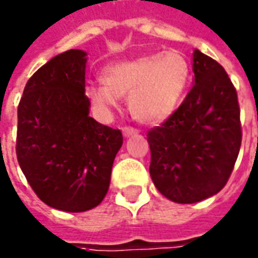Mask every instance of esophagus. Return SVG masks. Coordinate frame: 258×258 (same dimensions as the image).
<instances>
[{"mask_svg":"<svg viewBox=\"0 0 258 258\" xmlns=\"http://www.w3.org/2000/svg\"><path fill=\"white\" fill-rule=\"evenodd\" d=\"M122 134L124 137H130L133 134H138V130L133 128V127H122Z\"/></svg>","mask_w":258,"mask_h":258,"instance_id":"esophagus-1","label":"esophagus"}]
</instances>
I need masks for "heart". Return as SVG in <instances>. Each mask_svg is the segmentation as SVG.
<instances>
[{
	"mask_svg": "<svg viewBox=\"0 0 258 258\" xmlns=\"http://www.w3.org/2000/svg\"><path fill=\"white\" fill-rule=\"evenodd\" d=\"M190 79V64L178 50L150 53L107 66L100 83L86 94L100 114L107 115L127 97L131 114L143 122H161L175 111Z\"/></svg>",
	"mask_w": 258,
	"mask_h": 258,
	"instance_id": "heart-1",
	"label": "heart"
}]
</instances>
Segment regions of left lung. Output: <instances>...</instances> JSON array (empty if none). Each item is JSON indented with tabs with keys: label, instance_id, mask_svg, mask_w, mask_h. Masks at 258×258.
Listing matches in <instances>:
<instances>
[{
	"label": "left lung",
	"instance_id": "obj_1",
	"mask_svg": "<svg viewBox=\"0 0 258 258\" xmlns=\"http://www.w3.org/2000/svg\"><path fill=\"white\" fill-rule=\"evenodd\" d=\"M192 68L195 82L182 104L147 134L152 182L176 203L225 188L241 145L237 92L226 70L198 49Z\"/></svg>",
	"mask_w": 258,
	"mask_h": 258
}]
</instances>
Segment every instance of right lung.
Here are the masks:
<instances>
[{"label":"right lung","mask_w":258,"mask_h":258,"mask_svg":"<svg viewBox=\"0 0 258 258\" xmlns=\"http://www.w3.org/2000/svg\"><path fill=\"white\" fill-rule=\"evenodd\" d=\"M86 52L52 57L28 80L18 106L17 158L42 202L63 212H86L101 203L120 130L89 115L85 94Z\"/></svg>","instance_id":"obj_1"}]
</instances>
